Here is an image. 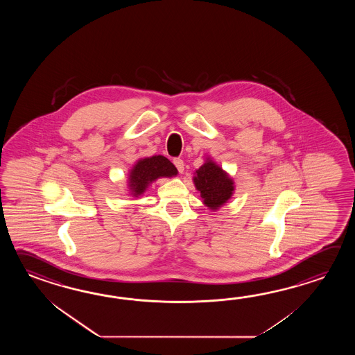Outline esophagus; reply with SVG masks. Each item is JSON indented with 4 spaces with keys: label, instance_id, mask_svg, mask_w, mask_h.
<instances>
[{
    "label": "esophagus",
    "instance_id": "esophagus-1",
    "mask_svg": "<svg viewBox=\"0 0 355 355\" xmlns=\"http://www.w3.org/2000/svg\"><path fill=\"white\" fill-rule=\"evenodd\" d=\"M175 166H176V168H178V171L180 173V174H182L184 173V161L181 159H174Z\"/></svg>",
    "mask_w": 355,
    "mask_h": 355
}]
</instances>
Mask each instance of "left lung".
I'll list each match as a JSON object with an SVG mask.
<instances>
[{
    "mask_svg": "<svg viewBox=\"0 0 355 355\" xmlns=\"http://www.w3.org/2000/svg\"><path fill=\"white\" fill-rule=\"evenodd\" d=\"M196 188L200 191L203 203L213 211L218 209L234 194V180L216 162L207 159L194 176Z\"/></svg>",
    "mask_w": 355,
    "mask_h": 355,
    "instance_id": "left-lung-1",
    "label": "left lung"
}]
</instances>
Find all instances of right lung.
<instances>
[{
  "label": "right lung",
  "mask_w": 355,
  "mask_h": 355,
  "mask_svg": "<svg viewBox=\"0 0 355 355\" xmlns=\"http://www.w3.org/2000/svg\"><path fill=\"white\" fill-rule=\"evenodd\" d=\"M178 175L174 164L164 156H152L139 159L129 173V189L132 196L144 194L152 181L159 178H171Z\"/></svg>",
  "instance_id": "right-lung-1"
}]
</instances>
